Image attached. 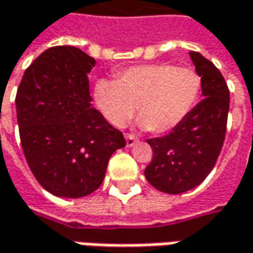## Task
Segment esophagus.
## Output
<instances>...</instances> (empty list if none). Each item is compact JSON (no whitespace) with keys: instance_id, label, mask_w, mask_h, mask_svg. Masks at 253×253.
Returning <instances> with one entry per match:
<instances>
[{"instance_id":"obj_1","label":"esophagus","mask_w":253,"mask_h":253,"mask_svg":"<svg viewBox=\"0 0 253 253\" xmlns=\"http://www.w3.org/2000/svg\"><path fill=\"white\" fill-rule=\"evenodd\" d=\"M126 143L127 146H134L137 143V137L131 133H126Z\"/></svg>"}]
</instances>
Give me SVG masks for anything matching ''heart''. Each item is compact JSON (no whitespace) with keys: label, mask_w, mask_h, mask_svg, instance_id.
<instances>
[{"label":"heart","mask_w":253,"mask_h":253,"mask_svg":"<svg viewBox=\"0 0 253 253\" xmlns=\"http://www.w3.org/2000/svg\"><path fill=\"white\" fill-rule=\"evenodd\" d=\"M201 77L191 68L171 63L131 66L114 80H98L94 104L114 127H122L137 105L140 125L165 133L182 123L194 110L201 94Z\"/></svg>","instance_id":"1"}]
</instances>
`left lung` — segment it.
Listing matches in <instances>:
<instances>
[{
    "label": "left lung",
    "mask_w": 253,
    "mask_h": 253,
    "mask_svg": "<svg viewBox=\"0 0 253 253\" xmlns=\"http://www.w3.org/2000/svg\"><path fill=\"white\" fill-rule=\"evenodd\" d=\"M201 77L203 100L187 119L162 137L148 139L152 162L145 176L156 190L181 194L211 172L223 148L230 92L221 72L198 52L190 53Z\"/></svg>",
    "instance_id": "left-lung-1"
}]
</instances>
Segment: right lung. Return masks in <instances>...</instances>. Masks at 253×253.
<instances>
[{"mask_svg": "<svg viewBox=\"0 0 253 253\" xmlns=\"http://www.w3.org/2000/svg\"><path fill=\"white\" fill-rule=\"evenodd\" d=\"M95 59L74 46L44 50L26 69L15 95L20 140L39 184L80 198L103 184L123 133L92 108L88 74Z\"/></svg>", "mask_w": 253, "mask_h": 253, "instance_id": "1", "label": "right lung"}]
</instances>
